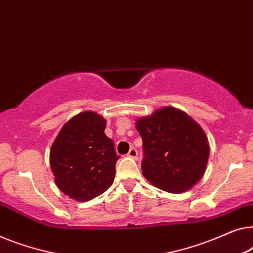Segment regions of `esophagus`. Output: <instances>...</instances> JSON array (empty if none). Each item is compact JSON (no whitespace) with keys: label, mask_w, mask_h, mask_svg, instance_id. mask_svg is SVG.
Here are the masks:
<instances>
[{"label":"esophagus","mask_w":253,"mask_h":253,"mask_svg":"<svg viewBox=\"0 0 253 253\" xmlns=\"http://www.w3.org/2000/svg\"><path fill=\"white\" fill-rule=\"evenodd\" d=\"M127 156L131 157V159L137 160V159H138V152H137V149L133 148V147L131 148L130 151H129V153H127Z\"/></svg>","instance_id":"obj_1"}]
</instances>
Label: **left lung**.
Masks as SVG:
<instances>
[{"label":"left lung","instance_id":"obj_1","mask_svg":"<svg viewBox=\"0 0 253 253\" xmlns=\"http://www.w3.org/2000/svg\"><path fill=\"white\" fill-rule=\"evenodd\" d=\"M142 138L144 177L168 193H184L207 170L210 146L202 126L180 109L167 106L135 121Z\"/></svg>","mask_w":253,"mask_h":253}]
</instances>
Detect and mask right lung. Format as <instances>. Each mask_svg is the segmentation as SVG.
<instances>
[{"instance_id": "add662e5", "label": "right lung", "mask_w": 253, "mask_h": 253, "mask_svg": "<svg viewBox=\"0 0 253 253\" xmlns=\"http://www.w3.org/2000/svg\"><path fill=\"white\" fill-rule=\"evenodd\" d=\"M105 127L101 115L79 113L64 124L51 146L50 167L57 187L79 202L101 195L114 181L119 156Z\"/></svg>"}]
</instances>
